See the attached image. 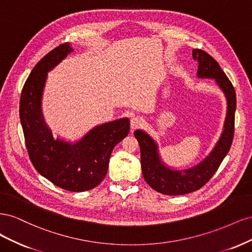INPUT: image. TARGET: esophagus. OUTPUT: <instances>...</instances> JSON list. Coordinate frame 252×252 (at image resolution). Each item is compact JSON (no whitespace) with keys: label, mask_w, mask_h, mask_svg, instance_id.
Returning a JSON list of instances; mask_svg holds the SVG:
<instances>
[{"label":"esophagus","mask_w":252,"mask_h":252,"mask_svg":"<svg viewBox=\"0 0 252 252\" xmlns=\"http://www.w3.org/2000/svg\"><path fill=\"white\" fill-rule=\"evenodd\" d=\"M143 124H144V120L141 117H133L130 121V126L132 129L139 128V127L143 126Z\"/></svg>","instance_id":"1"}]
</instances>
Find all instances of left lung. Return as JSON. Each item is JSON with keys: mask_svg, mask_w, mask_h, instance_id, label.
<instances>
[{"mask_svg": "<svg viewBox=\"0 0 252 252\" xmlns=\"http://www.w3.org/2000/svg\"><path fill=\"white\" fill-rule=\"evenodd\" d=\"M192 58L199 63L197 77L215 79L227 98V116L224 131L215 149L202 163L185 170H172L161 162L158 145L142 130H135L134 136L141 149L143 177L156 191L166 195H181L202 188L215 174L229 151L234 134V113L236 107L235 90L231 82L217 61L202 49H193Z\"/></svg>", "mask_w": 252, "mask_h": 252, "instance_id": "1", "label": "left lung"}]
</instances>
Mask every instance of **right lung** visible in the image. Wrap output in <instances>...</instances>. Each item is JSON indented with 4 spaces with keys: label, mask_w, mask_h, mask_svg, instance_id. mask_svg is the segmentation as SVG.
<instances>
[{
    "label": "right lung",
    "mask_w": 252,
    "mask_h": 252,
    "mask_svg": "<svg viewBox=\"0 0 252 252\" xmlns=\"http://www.w3.org/2000/svg\"><path fill=\"white\" fill-rule=\"evenodd\" d=\"M71 51L69 43L61 44L34 66L22 89L20 120L28 156L36 171L60 188L80 192L104 180L111 152L127 136L130 124L128 119H121L96 126L75 144L52 138L42 117L43 88L47 72Z\"/></svg>",
    "instance_id": "right-lung-1"
}]
</instances>
